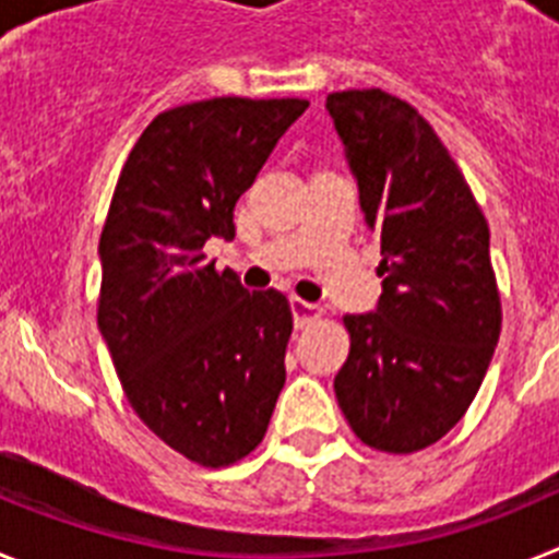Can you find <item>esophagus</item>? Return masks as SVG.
<instances>
[{"label":"esophagus","mask_w":559,"mask_h":559,"mask_svg":"<svg viewBox=\"0 0 559 559\" xmlns=\"http://www.w3.org/2000/svg\"><path fill=\"white\" fill-rule=\"evenodd\" d=\"M290 310H294V322L299 330L308 328V324H313L316 319H322V308L313 302H305V299H299V296H294V299H290Z\"/></svg>","instance_id":"obj_1"}]
</instances>
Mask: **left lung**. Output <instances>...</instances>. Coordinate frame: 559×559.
<instances>
[{
  "label": "left lung",
  "instance_id": "left-lung-1",
  "mask_svg": "<svg viewBox=\"0 0 559 559\" xmlns=\"http://www.w3.org/2000/svg\"><path fill=\"white\" fill-rule=\"evenodd\" d=\"M360 210L380 237L378 313L344 316L335 400L374 451H423L471 408L498 335L490 226L431 122L383 88L328 97Z\"/></svg>",
  "mask_w": 559,
  "mask_h": 559
}]
</instances>
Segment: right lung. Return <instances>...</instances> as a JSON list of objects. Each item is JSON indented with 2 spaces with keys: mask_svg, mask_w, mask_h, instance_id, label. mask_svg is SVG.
I'll return each mask as SVG.
<instances>
[{
  "mask_svg": "<svg viewBox=\"0 0 559 559\" xmlns=\"http://www.w3.org/2000/svg\"><path fill=\"white\" fill-rule=\"evenodd\" d=\"M308 100L212 97L156 114L128 153L100 231L97 324L133 414L201 467H229L269 431L294 313L206 263L235 237L237 199Z\"/></svg>",
  "mask_w": 559,
  "mask_h": 559,
  "instance_id": "add662e5",
  "label": "right lung"
}]
</instances>
